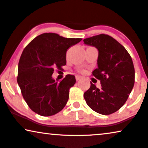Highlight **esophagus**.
Wrapping results in <instances>:
<instances>
[{
	"label": "esophagus",
	"mask_w": 148,
	"mask_h": 148,
	"mask_svg": "<svg viewBox=\"0 0 148 148\" xmlns=\"http://www.w3.org/2000/svg\"><path fill=\"white\" fill-rule=\"evenodd\" d=\"M76 80H80V79H82V77H81V76H76Z\"/></svg>",
	"instance_id": "esophagus-1"
}]
</instances>
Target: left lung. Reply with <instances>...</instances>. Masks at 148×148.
I'll use <instances>...</instances> for the list:
<instances>
[{
    "label": "left lung",
    "instance_id": "8db88e82",
    "mask_svg": "<svg viewBox=\"0 0 148 148\" xmlns=\"http://www.w3.org/2000/svg\"><path fill=\"white\" fill-rule=\"evenodd\" d=\"M84 44L98 50V68L92 74L100 80L99 89L91 83L84 98L91 109L102 115H110L125 104L134 84L132 58L122 45L108 35L86 38Z\"/></svg>",
    "mask_w": 148,
    "mask_h": 148
}]
</instances>
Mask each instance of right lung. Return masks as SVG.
Here are the masks:
<instances>
[{
	"label": "right lung",
	"mask_w": 148,
	"mask_h": 148,
	"mask_svg": "<svg viewBox=\"0 0 148 148\" xmlns=\"http://www.w3.org/2000/svg\"><path fill=\"white\" fill-rule=\"evenodd\" d=\"M81 38H66L57 33L38 35L24 48L18 63V84L22 96L32 111L50 116L64 108L75 76H65L60 82L52 78L55 68L66 64V52Z\"/></svg>",
	"instance_id": "obj_1"
}]
</instances>
